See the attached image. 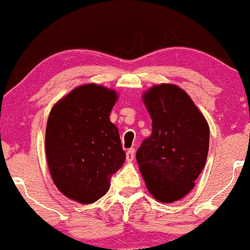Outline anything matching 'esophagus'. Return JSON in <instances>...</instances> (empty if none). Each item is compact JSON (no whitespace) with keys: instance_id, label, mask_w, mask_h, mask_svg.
<instances>
[{"instance_id":"esophagus-1","label":"esophagus","mask_w":250,"mask_h":250,"mask_svg":"<svg viewBox=\"0 0 250 250\" xmlns=\"http://www.w3.org/2000/svg\"><path fill=\"white\" fill-rule=\"evenodd\" d=\"M135 157V149H128L127 152H125V158H127L128 162H131Z\"/></svg>"}]
</instances>
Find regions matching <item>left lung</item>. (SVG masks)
Masks as SVG:
<instances>
[{
    "mask_svg": "<svg viewBox=\"0 0 250 250\" xmlns=\"http://www.w3.org/2000/svg\"><path fill=\"white\" fill-rule=\"evenodd\" d=\"M151 117V135L136 159L146 188L161 203L180 200L206 164L209 128L190 95L173 83L152 86L142 95Z\"/></svg>",
    "mask_w": 250,
    "mask_h": 250,
    "instance_id": "1",
    "label": "left lung"
}]
</instances>
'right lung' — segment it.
Listing matches in <instances>:
<instances>
[{"mask_svg": "<svg viewBox=\"0 0 250 250\" xmlns=\"http://www.w3.org/2000/svg\"><path fill=\"white\" fill-rule=\"evenodd\" d=\"M117 99L114 89L85 83L51 109L45 133L47 165L57 188L68 199L95 203L125 163L119 129L109 120Z\"/></svg>", "mask_w": 250, "mask_h": 250, "instance_id": "right-lung-1", "label": "right lung"}]
</instances>
